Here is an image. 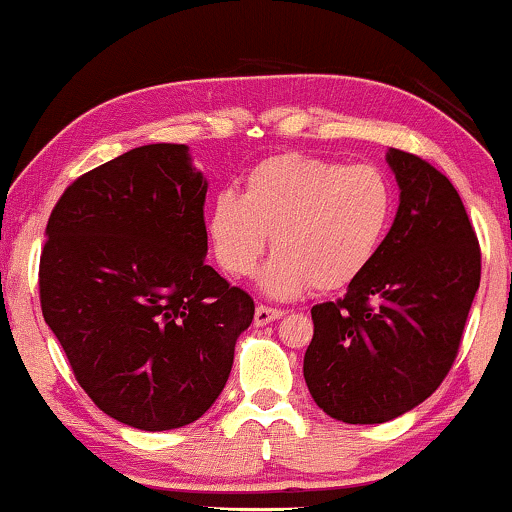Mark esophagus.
I'll return each mask as SVG.
<instances>
[{"mask_svg": "<svg viewBox=\"0 0 512 512\" xmlns=\"http://www.w3.org/2000/svg\"><path fill=\"white\" fill-rule=\"evenodd\" d=\"M282 315H285V311H282V308H270V306H256V313H254V325L256 327H263V325H268V323H273V320H277V318H282Z\"/></svg>", "mask_w": 512, "mask_h": 512, "instance_id": "esophagus-1", "label": "esophagus"}]
</instances>
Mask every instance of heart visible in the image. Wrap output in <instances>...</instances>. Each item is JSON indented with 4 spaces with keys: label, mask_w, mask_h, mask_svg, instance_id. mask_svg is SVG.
Wrapping results in <instances>:
<instances>
[{
    "label": "heart",
    "mask_w": 512,
    "mask_h": 512,
    "mask_svg": "<svg viewBox=\"0 0 512 512\" xmlns=\"http://www.w3.org/2000/svg\"><path fill=\"white\" fill-rule=\"evenodd\" d=\"M394 187L370 163L344 166L282 154L249 170L242 194L220 192L206 216L218 266L249 277L273 235L275 256L258 287L275 299L351 285L387 237Z\"/></svg>",
    "instance_id": "b5f03b06"
}]
</instances>
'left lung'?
<instances>
[{"instance_id": "obj_1", "label": "left lung", "mask_w": 512, "mask_h": 512, "mask_svg": "<svg viewBox=\"0 0 512 512\" xmlns=\"http://www.w3.org/2000/svg\"><path fill=\"white\" fill-rule=\"evenodd\" d=\"M399 208L372 263L339 301L311 308L304 377L334 420L377 425L420 406L451 370L479 289V244L456 187L389 149Z\"/></svg>"}]
</instances>
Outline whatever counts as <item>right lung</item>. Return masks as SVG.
<instances>
[{"label":"right lung","instance_id":"obj_1","mask_svg":"<svg viewBox=\"0 0 512 512\" xmlns=\"http://www.w3.org/2000/svg\"><path fill=\"white\" fill-rule=\"evenodd\" d=\"M206 189L187 144H144L75 180L44 232V323L87 396L135 430L199 420L254 320L204 261Z\"/></svg>","mask_w":512,"mask_h":512}]
</instances>
